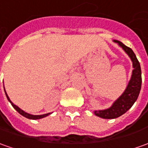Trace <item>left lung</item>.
<instances>
[{"label":"left lung","mask_w":148,"mask_h":148,"mask_svg":"<svg viewBox=\"0 0 148 148\" xmlns=\"http://www.w3.org/2000/svg\"><path fill=\"white\" fill-rule=\"evenodd\" d=\"M121 49L125 51L133 63L134 70H132L131 78L130 79L128 85L125 90L117 99L113 102L109 108L103 110H95L94 114L95 116L103 118V119H114L119 117L127 112L133 106L134 102L137 100L139 92L141 90L142 85V73L140 64L138 61L137 57L133 52V50L125 46L118 40H113Z\"/></svg>","instance_id":"obj_1"}]
</instances>
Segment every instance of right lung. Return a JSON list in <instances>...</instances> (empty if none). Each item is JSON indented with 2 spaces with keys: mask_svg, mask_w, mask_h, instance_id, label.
<instances>
[{
  "mask_svg": "<svg viewBox=\"0 0 148 148\" xmlns=\"http://www.w3.org/2000/svg\"><path fill=\"white\" fill-rule=\"evenodd\" d=\"M4 89H5V87H4ZM5 95H6V97L7 99H8V100H9V102L11 103V105L14 108V109L17 111L18 112H19L22 116H25V117H27V118H28V119H32V120H37V119H41V118H44V117H45V116H49V115H50L52 112H49V113H46V114H42V115H32V114H30V113H27V112H26L25 111H23V109H21V108H19V107H18L17 105H15L14 103H13L12 101L10 100V97L8 96V95H7L6 91H5Z\"/></svg>",
  "mask_w": 148,
  "mask_h": 148,
  "instance_id": "1",
  "label": "right lung"
}]
</instances>
